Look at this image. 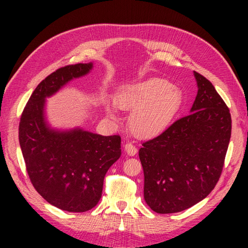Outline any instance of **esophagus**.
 Returning <instances> with one entry per match:
<instances>
[{
	"mask_svg": "<svg viewBox=\"0 0 248 248\" xmlns=\"http://www.w3.org/2000/svg\"><path fill=\"white\" fill-rule=\"evenodd\" d=\"M124 151L127 152L128 155H134L138 152V148L131 143H127L124 145Z\"/></svg>",
	"mask_w": 248,
	"mask_h": 248,
	"instance_id": "obj_1",
	"label": "esophagus"
}]
</instances>
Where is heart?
Masks as SVG:
<instances>
[{
    "instance_id": "heart-1",
    "label": "heart",
    "mask_w": 248,
    "mask_h": 248,
    "mask_svg": "<svg viewBox=\"0 0 248 248\" xmlns=\"http://www.w3.org/2000/svg\"><path fill=\"white\" fill-rule=\"evenodd\" d=\"M183 94L165 78H149L125 87L117 97L121 109L132 113L130 129L140 138L159 135L170 127L180 112ZM113 116L112 108L105 105Z\"/></svg>"
}]
</instances>
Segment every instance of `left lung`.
Here are the masks:
<instances>
[{"mask_svg":"<svg viewBox=\"0 0 248 248\" xmlns=\"http://www.w3.org/2000/svg\"><path fill=\"white\" fill-rule=\"evenodd\" d=\"M197 96L191 114L175 121L139 151L144 198L160 214L181 212L217 186L231 136L229 108L212 83L194 71Z\"/></svg>","mask_w":248,"mask_h":248,"instance_id":"8db88e82","label":"left lung"}]
</instances>
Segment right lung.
Here are the masks:
<instances>
[{"label":"right lung","mask_w":248,"mask_h":248,"mask_svg":"<svg viewBox=\"0 0 248 248\" xmlns=\"http://www.w3.org/2000/svg\"><path fill=\"white\" fill-rule=\"evenodd\" d=\"M93 62L60 68L35 88L21 116L19 143L35 189L68 212H85L102 195L104 176L121 155L119 135L103 136L78 127L52 128L46 100L75 78L88 75Z\"/></svg>","instance_id":"1"}]
</instances>
